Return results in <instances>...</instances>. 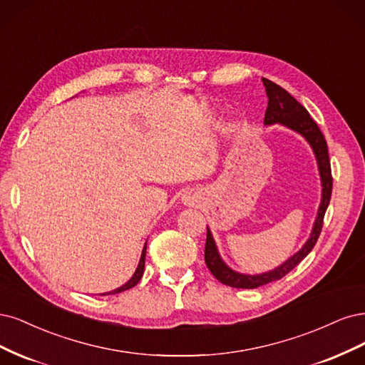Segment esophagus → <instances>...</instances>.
<instances>
[{"label":"esophagus","mask_w":365,"mask_h":365,"mask_svg":"<svg viewBox=\"0 0 365 365\" xmlns=\"http://www.w3.org/2000/svg\"><path fill=\"white\" fill-rule=\"evenodd\" d=\"M182 200H183V203H185V205H187V206H194V205L198 202V195H197L195 192H186V194H183Z\"/></svg>","instance_id":"obj_1"}]
</instances>
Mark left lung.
Wrapping results in <instances>:
<instances>
[{
  "label": "left lung",
  "mask_w": 365,
  "mask_h": 365,
  "mask_svg": "<svg viewBox=\"0 0 365 365\" xmlns=\"http://www.w3.org/2000/svg\"><path fill=\"white\" fill-rule=\"evenodd\" d=\"M262 81L268 96V108L265 112L264 124L268 125V124L280 123L307 138V140L311 144L315 153L317 162H319L322 183H323V198L319 209V215H317L315 225L311 233V238L307 241V244L302 247L300 252H297L292 257H289L287 262L273 269V272H268L264 274L247 276V274L232 272V269L221 261L212 235H210L207 229L206 245H205V262L209 268V272L217 277V280H220L221 284L233 287V288L252 289V288L262 287L269 284V282L282 279L284 276H287L292 268H296L304 257L308 256V253L314 249L317 240H319L323 229L326 209L329 206V202H331V195H332L334 179H332V171H331V160H329L327 144L320 130V127L317 125V123L311 118L309 112L304 109L296 98L289 96L284 88H280L279 85L274 83V81L268 78H262Z\"/></svg>",
  "instance_id": "8db88e82"
}]
</instances>
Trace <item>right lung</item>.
Returning a JSON list of instances; mask_svg holds the SVG:
<instances>
[{"mask_svg": "<svg viewBox=\"0 0 365 365\" xmlns=\"http://www.w3.org/2000/svg\"><path fill=\"white\" fill-rule=\"evenodd\" d=\"M145 252H147V247H144L143 255H140V261H139V265H138V268H136L135 274L132 276V279L128 280L127 284H124L121 288H118V289H113L112 292H106V294H118V292L127 291V289L133 288L135 285H138V282L140 280V277H143V274H144V267H145ZM103 296H104V294H103Z\"/></svg>", "mask_w": 365, "mask_h": 365, "instance_id": "1", "label": "right lung"}]
</instances>
